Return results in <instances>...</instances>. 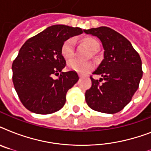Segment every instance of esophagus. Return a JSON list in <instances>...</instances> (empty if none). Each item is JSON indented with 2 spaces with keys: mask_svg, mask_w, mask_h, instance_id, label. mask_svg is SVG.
<instances>
[{
  "mask_svg": "<svg viewBox=\"0 0 151 151\" xmlns=\"http://www.w3.org/2000/svg\"><path fill=\"white\" fill-rule=\"evenodd\" d=\"M78 76H79V77H80V78H82V77H85V75H83L82 73H78Z\"/></svg>",
  "mask_w": 151,
  "mask_h": 151,
  "instance_id": "obj_1",
  "label": "esophagus"
}]
</instances>
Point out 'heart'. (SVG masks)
<instances>
[{"instance_id":"1","label":"heart","mask_w":151,"mask_h":151,"mask_svg":"<svg viewBox=\"0 0 151 151\" xmlns=\"http://www.w3.org/2000/svg\"><path fill=\"white\" fill-rule=\"evenodd\" d=\"M81 42L86 48L92 52H95L99 48V41L92 37H85L81 40ZM74 44L73 38H68L64 41L60 48V53L65 60L69 61L73 57L74 54ZM67 67L70 70L81 73H86L92 70L94 65L91 62H80L73 60L68 63Z\"/></svg>"}]
</instances>
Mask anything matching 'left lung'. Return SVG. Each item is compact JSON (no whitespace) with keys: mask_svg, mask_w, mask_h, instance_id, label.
Masks as SVG:
<instances>
[{"mask_svg":"<svg viewBox=\"0 0 151 151\" xmlns=\"http://www.w3.org/2000/svg\"><path fill=\"white\" fill-rule=\"evenodd\" d=\"M85 33L97 37L104 49V59L92 73L102 78L99 81L90 77L92 86L85 92L86 103L96 111L119 112L138 89L143 76L140 56L124 36L109 27L85 29Z\"/></svg>","mask_w":151,"mask_h":151,"instance_id":"8db88e82","label":"left lung"}]
</instances>
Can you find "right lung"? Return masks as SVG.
<instances>
[{
	"instance_id": "obj_1",
	"label": "right lung",
	"mask_w": 151,
	"mask_h": 151,
	"mask_svg": "<svg viewBox=\"0 0 151 151\" xmlns=\"http://www.w3.org/2000/svg\"><path fill=\"white\" fill-rule=\"evenodd\" d=\"M78 27L54 25L27 40L12 63V81L21 103L39 114L59 110L66 92L79 78L75 71L62 72L66 60L60 48L66 39L82 34ZM57 79L52 76L58 75Z\"/></svg>"
}]
</instances>
